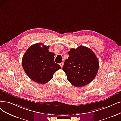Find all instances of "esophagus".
<instances>
[{"label": "esophagus", "mask_w": 121, "mask_h": 121, "mask_svg": "<svg viewBox=\"0 0 121 121\" xmlns=\"http://www.w3.org/2000/svg\"><path fill=\"white\" fill-rule=\"evenodd\" d=\"M60 65L61 66V68L63 66V65H64V63L63 62H61V63H60Z\"/></svg>", "instance_id": "obj_1"}]
</instances>
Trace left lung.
I'll use <instances>...</instances> for the list:
<instances>
[{"mask_svg":"<svg viewBox=\"0 0 121 121\" xmlns=\"http://www.w3.org/2000/svg\"><path fill=\"white\" fill-rule=\"evenodd\" d=\"M69 57L64 62L62 69L67 80L76 87H82L90 83L96 77L99 62L94 52L87 47L81 45L71 48Z\"/></svg>","mask_w":121,"mask_h":121,"instance_id":"obj_1","label":"left lung"}]
</instances>
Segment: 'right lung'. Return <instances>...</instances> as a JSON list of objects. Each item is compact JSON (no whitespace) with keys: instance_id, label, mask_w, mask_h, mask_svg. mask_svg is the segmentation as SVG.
Returning <instances> with one entry per match:
<instances>
[{"instance_id":"obj_1","label":"right lung","mask_w":121,"mask_h":121,"mask_svg":"<svg viewBox=\"0 0 121 121\" xmlns=\"http://www.w3.org/2000/svg\"><path fill=\"white\" fill-rule=\"evenodd\" d=\"M49 48L41 43L33 44L22 58V66L26 74L31 80L40 84L49 82L54 73L61 69L59 65L54 62V54L48 51Z\"/></svg>"}]
</instances>
